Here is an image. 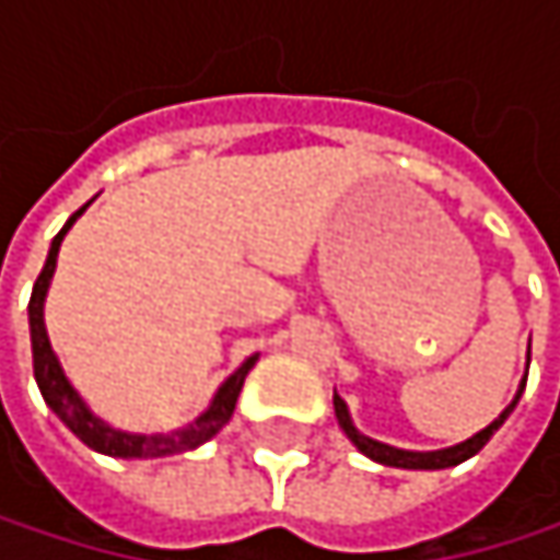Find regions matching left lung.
I'll return each instance as SVG.
<instances>
[{
    "label": "left lung",
    "instance_id": "8db88e82",
    "mask_svg": "<svg viewBox=\"0 0 560 560\" xmlns=\"http://www.w3.org/2000/svg\"><path fill=\"white\" fill-rule=\"evenodd\" d=\"M528 353H532V343H528ZM522 389H525V380H522V386L515 392V398L505 405L503 415H500L493 424H487V428L477 431L474 438H467V441H460V444H454V447H444V451H401V447H392V444H383V441H373V438L360 434V431L353 428V421H350L347 401H343L337 392H334V411H337V421H340L343 434H347V438L357 444V451H363L370 460L386 464V467H401V470H444V467H457V464H464L467 457H474L477 451H483V444L500 431V424L509 418V411L515 408Z\"/></svg>",
    "mask_w": 560,
    "mask_h": 560
}]
</instances>
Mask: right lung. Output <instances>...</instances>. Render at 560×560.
Masks as SVG:
<instances>
[{
    "mask_svg": "<svg viewBox=\"0 0 560 560\" xmlns=\"http://www.w3.org/2000/svg\"><path fill=\"white\" fill-rule=\"evenodd\" d=\"M90 207V203H86ZM80 207L67 223L63 230L51 240V249H48V259H45V269L32 288V301H28V330H32V363H35V383L45 395L48 408L55 411L57 418L90 447V451H100V454H109V457H168V454H180V451H194L200 447L203 441H210L230 418H233V408H236V398L243 392V383L249 376V370L256 366L259 357H249L220 389L213 395L210 408L194 418L187 428L180 431H171V434H129V431H119L113 424H106L103 418H96L86 401L77 395V389L70 386V380L63 376L60 363H57L55 350H51V340H48V330H45V298H48V284L55 276L57 266V249L67 236V230L77 223V217L86 210Z\"/></svg>",
    "mask_w": 560,
    "mask_h": 560,
    "instance_id": "add662e5",
    "label": "right lung"
}]
</instances>
